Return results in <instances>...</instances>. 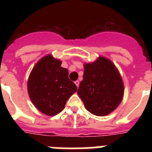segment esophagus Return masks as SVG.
<instances>
[{
  "label": "esophagus",
  "instance_id": "34e87169",
  "mask_svg": "<svg viewBox=\"0 0 152 152\" xmlns=\"http://www.w3.org/2000/svg\"><path fill=\"white\" fill-rule=\"evenodd\" d=\"M75 84H76V86H77V88H78V87H79V84H80V82H79L78 80H76V81H75Z\"/></svg>",
  "mask_w": 152,
  "mask_h": 152
}]
</instances>
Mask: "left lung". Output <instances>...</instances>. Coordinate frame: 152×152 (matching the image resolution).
I'll use <instances>...</instances> for the list:
<instances>
[{
	"instance_id": "1",
	"label": "left lung",
	"mask_w": 152,
	"mask_h": 152,
	"mask_svg": "<svg viewBox=\"0 0 152 152\" xmlns=\"http://www.w3.org/2000/svg\"><path fill=\"white\" fill-rule=\"evenodd\" d=\"M77 94L87 110L97 116L111 113L124 95V84L119 70L112 61L99 56L84 64V75Z\"/></svg>"
}]
</instances>
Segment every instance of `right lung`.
<instances>
[{
	"mask_svg": "<svg viewBox=\"0 0 152 152\" xmlns=\"http://www.w3.org/2000/svg\"><path fill=\"white\" fill-rule=\"evenodd\" d=\"M61 64V60L51 54L45 56L35 64L27 80L31 101L47 116H55L62 111L68 98L77 90L68 78V70Z\"/></svg>",
	"mask_w": 152,
	"mask_h": 152,
	"instance_id": "add662e5",
	"label": "right lung"
}]
</instances>
